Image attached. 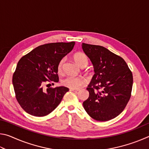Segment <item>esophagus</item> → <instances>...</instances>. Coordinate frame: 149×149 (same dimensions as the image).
I'll list each match as a JSON object with an SVG mask.
<instances>
[{"instance_id":"esophagus-1","label":"esophagus","mask_w":149,"mask_h":149,"mask_svg":"<svg viewBox=\"0 0 149 149\" xmlns=\"http://www.w3.org/2000/svg\"><path fill=\"white\" fill-rule=\"evenodd\" d=\"M70 91H73V92H75V93H77V91H79V90H75V89H70Z\"/></svg>"}]
</instances>
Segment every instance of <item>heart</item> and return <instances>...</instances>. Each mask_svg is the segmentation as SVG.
Returning a JSON list of instances; mask_svg holds the SVG:
<instances>
[{
    "instance_id": "1",
    "label": "heart",
    "mask_w": 149,
    "mask_h": 149,
    "mask_svg": "<svg viewBox=\"0 0 149 149\" xmlns=\"http://www.w3.org/2000/svg\"><path fill=\"white\" fill-rule=\"evenodd\" d=\"M73 58H74L75 63L80 67L87 64V57L84 52H76L73 56ZM64 62L65 58H62L58 64L57 70L59 74H62L63 72V65H64ZM61 84L63 86L69 88L70 89H78L87 84V80L82 77L68 76L62 80Z\"/></svg>"
}]
</instances>
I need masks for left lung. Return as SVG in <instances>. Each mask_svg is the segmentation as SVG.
<instances>
[{
	"instance_id": "8db88e82",
	"label": "left lung",
	"mask_w": 149,
	"mask_h": 149,
	"mask_svg": "<svg viewBox=\"0 0 149 149\" xmlns=\"http://www.w3.org/2000/svg\"><path fill=\"white\" fill-rule=\"evenodd\" d=\"M95 74L87 89L85 111L95 120L105 122L118 116L130 99L133 75L122 57L99 45L82 44Z\"/></svg>"
}]
</instances>
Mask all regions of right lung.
<instances>
[{
  "mask_svg": "<svg viewBox=\"0 0 149 149\" xmlns=\"http://www.w3.org/2000/svg\"><path fill=\"white\" fill-rule=\"evenodd\" d=\"M75 42H52L37 47L22 56L12 77L16 98L21 107L34 116L49 114L61 102L65 87L44 89L48 82H58L57 65Z\"/></svg>",
  "mask_w": 149,
  "mask_h": 149,
  "instance_id": "right-lung-1",
  "label": "right lung"
}]
</instances>
